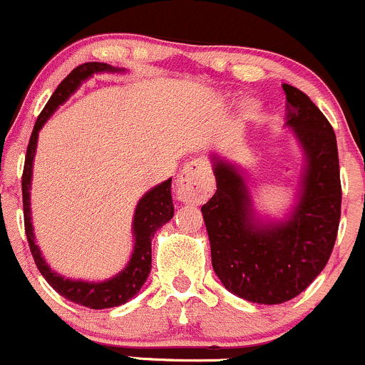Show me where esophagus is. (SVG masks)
<instances>
[{"mask_svg":"<svg viewBox=\"0 0 365 365\" xmlns=\"http://www.w3.org/2000/svg\"><path fill=\"white\" fill-rule=\"evenodd\" d=\"M215 191V178L207 161L193 160L178 175L175 197L186 204H202Z\"/></svg>","mask_w":365,"mask_h":365,"instance_id":"34e87169","label":"esophagus"}]
</instances>
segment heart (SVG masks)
<instances>
[{"label": "heart", "instance_id": "obj_1", "mask_svg": "<svg viewBox=\"0 0 365 365\" xmlns=\"http://www.w3.org/2000/svg\"><path fill=\"white\" fill-rule=\"evenodd\" d=\"M248 111H250V113H254V111H255V108H254V106H250V108H248Z\"/></svg>", "mask_w": 365, "mask_h": 365}]
</instances>
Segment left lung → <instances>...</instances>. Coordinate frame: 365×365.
<instances>
[{"label": "left lung", "instance_id": "1", "mask_svg": "<svg viewBox=\"0 0 365 365\" xmlns=\"http://www.w3.org/2000/svg\"><path fill=\"white\" fill-rule=\"evenodd\" d=\"M287 125L305 153L298 202L282 222H262L252 209L241 172L212 156L216 193L202 205L212 269L236 297L275 305L298 297L323 272L341 220L337 140L307 93L284 83Z\"/></svg>", "mask_w": 365, "mask_h": 365}]
</instances>
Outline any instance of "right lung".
<instances>
[{
    "mask_svg": "<svg viewBox=\"0 0 365 365\" xmlns=\"http://www.w3.org/2000/svg\"><path fill=\"white\" fill-rule=\"evenodd\" d=\"M96 72H120V68H115L108 63H101V61H88L79 67H76L63 81L60 83L58 88L48 101L42 113L38 115L37 122L34 125V133L30 136V143H28L26 160H24V170H23V207H24V230H26L28 243H30L31 255L37 264L38 272L42 273L49 286L61 294L67 300L74 302L88 309H110V307H118L125 302L131 300L142 286L145 284L147 277H149L150 268H153V250H150V241H153L154 234L160 227L170 222L174 216V204H172V179L158 184L150 191H147L142 198H140L138 205L135 209V220H133V236H135V248H133V255L129 259L128 266L122 269L120 273L110 280L104 282H85V280H72L60 277L58 273L53 272L44 261L41 254V248L35 243L34 225H31V209H30V187H31V174H34V158L35 149H37L38 131L42 125L46 124L53 111L63 104L65 101L71 97L78 90L85 79Z\"/></svg>",
    "mask_w": 365,
    "mask_h": 365,
    "instance_id": "add662e5",
    "label": "right lung"
}]
</instances>
